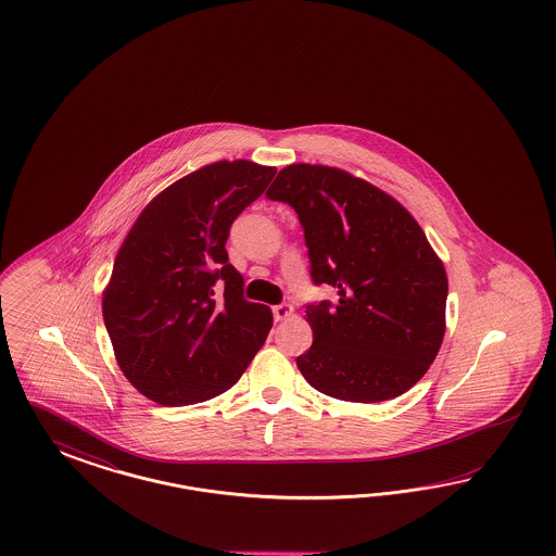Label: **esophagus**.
Here are the masks:
<instances>
[{"instance_id":"1","label":"esophagus","mask_w":556,"mask_h":556,"mask_svg":"<svg viewBox=\"0 0 556 556\" xmlns=\"http://www.w3.org/2000/svg\"><path fill=\"white\" fill-rule=\"evenodd\" d=\"M291 314H293V305H289V303H279L273 307V318L277 321L286 320Z\"/></svg>"}]
</instances>
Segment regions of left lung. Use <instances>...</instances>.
I'll list each match as a JSON object with an SVG mask.
<instances>
[{
  "instance_id": "obj_1",
  "label": "left lung",
  "mask_w": 556,
  "mask_h": 556,
  "mask_svg": "<svg viewBox=\"0 0 556 556\" xmlns=\"http://www.w3.org/2000/svg\"><path fill=\"white\" fill-rule=\"evenodd\" d=\"M302 224L312 281L338 302L307 303L314 342L298 356L321 393L375 404L414 388L434 363L448 279L420 224L379 187L342 168L289 165L267 191Z\"/></svg>"
}]
</instances>
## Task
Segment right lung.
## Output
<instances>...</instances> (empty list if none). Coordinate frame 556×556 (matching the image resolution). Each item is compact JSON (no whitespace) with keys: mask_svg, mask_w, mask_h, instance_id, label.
Returning a JSON list of instances; mask_svg holds the SVG:
<instances>
[{"mask_svg":"<svg viewBox=\"0 0 556 556\" xmlns=\"http://www.w3.org/2000/svg\"><path fill=\"white\" fill-rule=\"evenodd\" d=\"M275 173L251 161L198 168L161 191L122 242L103 321L119 369L152 402L216 397L265 344L273 314L244 300L226 240Z\"/></svg>","mask_w":556,"mask_h":556,"instance_id":"obj_1","label":"right lung"}]
</instances>
